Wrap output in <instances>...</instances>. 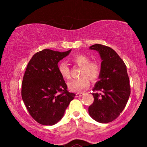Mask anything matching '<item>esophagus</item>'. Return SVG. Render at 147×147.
Segmentation results:
<instances>
[{
  "mask_svg": "<svg viewBox=\"0 0 147 147\" xmlns=\"http://www.w3.org/2000/svg\"><path fill=\"white\" fill-rule=\"evenodd\" d=\"M84 94V93H76V97H80V96H82Z\"/></svg>",
  "mask_w": 147,
  "mask_h": 147,
  "instance_id": "1",
  "label": "esophagus"
}]
</instances>
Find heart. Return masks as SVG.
<instances>
[{"instance_id":"heart-1","label":"heart","mask_w":147,"mask_h":147,"mask_svg":"<svg viewBox=\"0 0 147 147\" xmlns=\"http://www.w3.org/2000/svg\"><path fill=\"white\" fill-rule=\"evenodd\" d=\"M71 60L77 65L82 67L80 76L82 78L72 80L67 84L68 88L73 92L81 93L89 88V80L91 82L97 80L100 74V65L96 62H90V59L85 54H78L74 56ZM58 69L59 74L63 79L70 78V69L65 62L61 61L58 63Z\"/></svg>"}]
</instances>
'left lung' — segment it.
Masks as SVG:
<instances>
[{
	"label": "left lung",
	"instance_id": "obj_1",
	"mask_svg": "<svg viewBox=\"0 0 147 147\" xmlns=\"http://www.w3.org/2000/svg\"><path fill=\"white\" fill-rule=\"evenodd\" d=\"M97 51L102 59L99 80L93 89V103L89 114L100 123L113 121L125 108L130 95L127 69L117 53L111 48L100 44L89 47Z\"/></svg>",
	"mask_w": 147,
	"mask_h": 147
}]
</instances>
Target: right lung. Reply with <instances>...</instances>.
Returning a JSON list of instances; mask_svg holds the SVG:
<instances>
[{
	"instance_id": "obj_1",
	"label": "right lung",
	"mask_w": 147,
	"mask_h": 147,
	"mask_svg": "<svg viewBox=\"0 0 147 147\" xmlns=\"http://www.w3.org/2000/svg\"><path fill=\"white\" fill-rule=\"evenodd\" d=\"M65 52L44 49L32 56L22 82L21 95L28 112L43 125H54L61 120L75 94L69 93L58 69Z\"/></svg>"
}]
</instances>
